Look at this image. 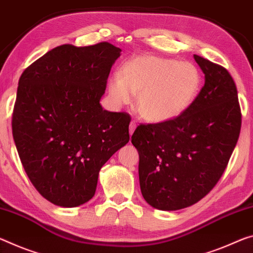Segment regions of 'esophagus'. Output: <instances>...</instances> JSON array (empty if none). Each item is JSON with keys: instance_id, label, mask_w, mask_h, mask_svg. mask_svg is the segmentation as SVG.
I'll list each match as a JSON object with an SVG mask.
<instances>
[{"instance_id": "1", "label": "esophagus", "mask_w": 253, "mask_h": 253, "mask_svg": "<svg viewBox=\"0 0 253 253\" xmlns=\"http://www.w3.org/2000/svg\"><path fill=\"white\" fill-rule=\"evenodd\" d=\"M135 129H136V123H135V122H131V123L129 124V134L133 135Z\"/></svg>"}]
</instances>
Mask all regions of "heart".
I'll use <instances>...</instances> for the list:
<instances>
[{
	"mask_svg": "<svg viewBox=\"0 0 253 253\" xmlns=\"http://www.w3.org/2000/svg\"><path fill=\"white\" fill-rule=\"evenodd\" d=\"M203 86V74L191 62L156 55L127 61L120 75L111 76L108 93L117 106L127 105L137 94V110L150 123L171 122L191 107Z\"/></svg>",
	"mask_w": 253,
	"mask_h": 253,
	"instance_id": "b5f03b06",
	"label": "heart"
}]
</instances>
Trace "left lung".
Masks as SVG:
<instances>
[{
    "label": "left lung",
    "instance_id": "left-lung-1",
    "mask_svg": "<svg viewBox=\"0 0 253 253\" xmlns=\"http://www.w3.org/2000/svg\"><path fill=\"white\" fill-rule=\"evenodd\" d=\"M194 58L205 84L189 109L171 122L141 124L131 136L142 195L161 211L182 210L205 197L225 171L241 130L231 74L198 55Z\"/></svg>",
    "mask_w": 253,
    "mask_h": 253
}]
</instances>
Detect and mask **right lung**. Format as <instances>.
<instances>
[{"label": "right lung", "mask_w": 253, "mask_h": 253, "mask_svg": "<svg viewBox=\"0 0 253 253\" xmlns=\"http://www.w3.org/2000/svg\"><path fill=\"white\" fill-rule=\"evenodd\" d=\"M120 51L107 42L86 47L65 43L20 76L13 139L28 178L54 205L89 202L100 169L129 141L130 116L100 105Z\"/></svg>", "instance_id": "obj_1"}]
</instances>
